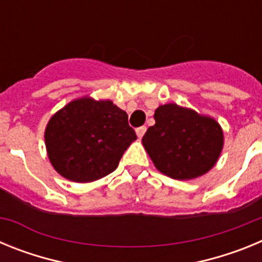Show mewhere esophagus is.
Masks as SVG:
<instances>
[{
    "label": "esophagus",
    "mask_w": 262,
    "mask_h": 262,
    "mask_svg": "<svg viewBox=\"0 0 262 262\" xmlns=\"http://www.w3.org/2000/svg\"><path fill=\"white\" fill-rule=\"evenodd\" d=\"M145 131H147V127H145V126L138 127V128H136V135H138V138L142 139L143 135L145 134Z\"/></svg>",
    "instance_id": "esophagus-1"
}]
</instances>
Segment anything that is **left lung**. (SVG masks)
Returning a JSON list of instances; mask_svg holds the SVG:
<instances>
[{"label":"left lung","mask_w":262,"mask_h":262,"mask_svg":"<svg viewBox=\"0 0 262 262\" xmlns=\"http://www.w3.org/2000/svg\"><path fill=\"white\" fill-rule=\"evenodd\" d=\"M156 123L142 142L157 170L174 180H193L216 164L223 149V131L214 118L176 103L156 108Z\"/></svg>","instance_id":"8db88e82"}]
</instances>
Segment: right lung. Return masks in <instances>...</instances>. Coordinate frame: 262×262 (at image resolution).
<instances>
[{
  "mask_svg": "<svg viewBox=\"0 0 262 262\" xmlns=\"http://www.w3.org/2000/svg\"><path fill=\"white\" fill-rule=\"evenodd\" d=\"M136 139L126 111L108 101L75 99L51 117L45 140L48 159L60 176L92 182L114 172Z\"/></svg>",
  "mask_w": 262,
  "mask_h": 262,
  "instance_id": "1",
  "label": "right lung"
}]
</instances>
